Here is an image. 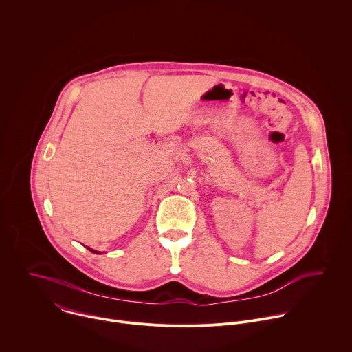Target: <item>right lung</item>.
I'll list each match as a JSON object with an SVG mask.
<instances>
[{
  "mask_svg": "<svg viewBox=\"0 0 352 352\" xmlns=\"http://www.w3.org/2000/svg\"><path fill=\"white\" fill-rule=\"evenodd\" d=\"M89 252H92V253H95V254H99V252H96V250H92V249H89V248H87Z\"/></svg>",
  "mask_w": 352,
  "mask_h": 352,
  "instance_id": "right-lung-1",
  "label": "right lung"
}]
</instances>
